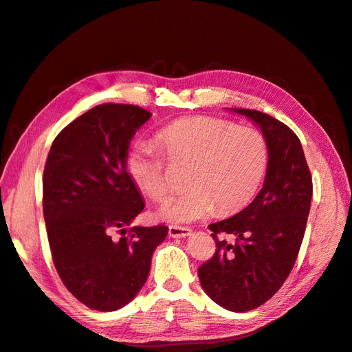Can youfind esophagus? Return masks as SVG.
<instances>
[{"label": "esophagus", "mask_w": 352, "mask_h": 352, "mask_svg": "<svg viewBox=\"0 0 352 352\" xmlns=\"http://www.w3.org/2000/svg\"><path fill=\"white\" fill-rule=\"evenodd\" d=\"M190 235L189 228H180V226H168V236L172 238H186Z\"/></svg>", "instance_id": "1"}]
</instances>
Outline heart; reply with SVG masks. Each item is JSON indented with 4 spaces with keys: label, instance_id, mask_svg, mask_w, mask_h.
<instances>
[{
    "label": "heart",
    "instance_id": "heart-1",
    "mask_svg": "<svg viewBox=\"0 0 352 352\" xmlns=\"http://www.w3.org/2000/svg\"><path fill=\"white\" fill-rule=\"evenodd\" d=\"M155 144L172 163H190L185 192L168 198L158 217L190 223L220 212H235L257 194L267 170L264 136L248 126H232L216 117H184L155 135ZM126 172L145 195L162 201L170 190L164 158L153 146L136 144L126 157Z\"/></svg>",
    "mask_w": 352,
    "mask_h": 352
}]
</instances>
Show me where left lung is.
I'll use <instances>...</instances> for the list:
<instances>
[{"label":"left lung","mask_w":352,"mask_h":352,"mask_svg":"<svg viewBox=\"0 0 352 352\" xmlns=\"http://www.w3.org/2000/svg\"><path fill=\"white\" fill-rule=\"evenodd\" d=\"M232 111L260 127L267 142V172L247 208L208 226L217 250L198 276L212 301L245 313L270 300L289 276L304 238L313 182L302 145L289 127L257 110ZM220 232L236 242L219 240Z\"/></svg>","instance_id":"left-lung-1"}]
</instances>
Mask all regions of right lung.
I'll return each mask as SVG.
<instances>
[{"label": "right lung", "instance_id": "obj_1", "mask_svg": "<svg viewBox=\"0 0 352 352\" xmlns=\"http://www.w3.org/2000/svg\"><path fill=\"white\" fill-rule=\"evenodd\" d=\"M150 117L138 105H97L57 135L47 158L42 208L52 261L69 292L92 310L129 304L167 236L164 225L127 229L145 207L126 172L127 150Z\"/></svg>", "mask_w": 352, "mask_h": 352}]
</instances>
